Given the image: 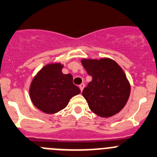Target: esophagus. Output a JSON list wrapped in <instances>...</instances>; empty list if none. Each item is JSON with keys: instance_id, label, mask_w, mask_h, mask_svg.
Segmentation results:
<instances>
[{"instance_id": "obj_1", "label": "esophagus", "mask_w": 157, "mask_h": 157, "mask_svg": "<svg viewBox=\"0 0 157 157\" xmlns=\"http://www.w3.org/2000/svg\"><path fill=\"white\" fill-rule=\"evenodd\" d=\"M84 87H85V84L84 83H82V84L79 86V89H80V90H81V92H82Z\"/></svg>"}]
</instances>
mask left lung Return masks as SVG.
<instances>
[{
  "label": "left lung",
  "mask_w": 157,
  "mask_h": 157,
  "mask_svg": "<svg viewBox=\"0 0 157 157\" xmlns=\"http://www.w3.org/2000/svg\"><path fill=\"white\" fill-rule=\"evenodd\" d=\"M82 63L92 78L82 91L89 109L101 117L119 113L130 94V85L123 70L109 59H82Z\"/></svg>",
  "instance_id": "left-lung-1"
}]
</instances>
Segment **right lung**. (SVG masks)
<instances>
[{"instance_id":"right-lung-1","label":"right lung","mask_w":157,"mask_h":157,"mask_svg":"<svg viewBox=\"0 0 157 157\" xmlns=\"http://www.w3.org/2000/svg\"><path fill=\"white\" fill-rule=\"evenodd\" d=\"M62 64L47 65L34 78L30 87L33 104L45 113H55L63 109L70 98L80 93L73 84L71 74L62 73Z\"/></svg>"}]
</instances>
